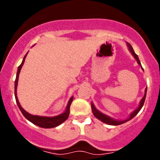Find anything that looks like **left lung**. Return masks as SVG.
Returning a JSON list of instances; mask_svg holds the SVG:
<instances>
[{
  "mask_svg": "<svg viewBox=\"0 0 160 160\" xmlns=\"http://www.w3.org/2000/svg\"><path fill=\"white\" fill-rule=\"evenodd\" d=\"M127 45H128V49H129V50L131 51V52L132 53V55H133V56H134L135 59L137 60L138 63L139 64V65L142 67L141 62H140V61H139V59H138V56H137V55H136V53H135V52H134L132 46H131L129 43H128V44H127ZM146 91H147V88H146V90H145V95H144V97H143V98H142V99L141 100V102H140V104H139V106H138V108L136 109V110L134 111L133 112H132V114H131L129 118H128V119H127V120H125V121H116V120H114V119L108 117V116H107V115H105V114H102V113L100 112L99 111L97 110V109L95 108L94 105H93V104H91V108H92V111H93V115H94L95 117L99 119L100 121H101V122H104V123L108 124V125H121V124L125 123V122H128V121H129L132 118H133L135 117V116L136 115V114H138V112H139V111L141 110V108H142L143 104H144L145 100H146Z\"/></svg>",
  "mask_w": 160,
  "mask_h": 160,
  "instance_id": "obj_1",
  "label": "left lung"
}]
</instances>
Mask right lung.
Here are the masks:
<instances>
[{
  "mask_svg": "<svg viewBox=\"0 0 160 160\" xmlns=\"http://www.w3.org/2000/svg\"><path fill=\"white\" fill-rule=\"evenodd\" d=\"M26 55L24 56V59L23 60H22V64L19 66L18 69L17 76H16V79H15V83H14V96H15L16 102H17V104L18 106L20 111H22V114L25 116V118H27L28 121H30L32 123L35 124V125H38V126L41 127V128H54V127H56L58 126V125H60V124H62V122H65V121L68 118L69 114H70V104L71 103H72V99H73V97H72V98L70 99V101H69L68 104H67V110H66L65 112L59 114V115L56 116V117H42V116L32 115V114H31L27 112L26 111L24 110V109L22 108V106L20 105V104H19V101L17 98V92H16V90H17V85H18V80L19 73H20L21 69H22L24 62H25V57H26Z\"/></svg>",
  "mask_w": 160,
  "mask_h": 160,
  "instance_id": "1",
  "label": "right lung"
}]
</instances>
